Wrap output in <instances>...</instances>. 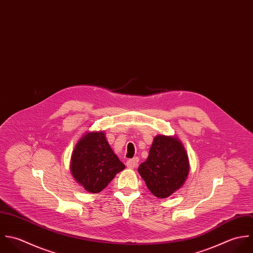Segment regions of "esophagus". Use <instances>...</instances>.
I'll list each match as a JSON object with an SVG mask.
<instances>
[{
  "label": "esophagus",
  "instance_id": "obj_1",
  "mask_svg": "<svg viewBox=\"0 0 253 253\" xmlns=\"http://www.w3.org/2000/svg\"><path fill=\"white\" fill-rule=\"evenodd\" d=\"M138 163H139V158L138 157H134L132 159H129L127 162H126V166L130 169H133V168H136L138 166Z\"/></svg>",
  "mask_w": 253,
  "mask_h": 253
}]
</instances>
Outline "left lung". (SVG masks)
Masks as SVG:
<instances>
[{"mask_svg":"<svg viewBox=\"0 0 253 253\" xmlns=\"http://www.w3.org/2000/svg\"><path fill=\"white\" fill-rule=\"evenodd\" d=\"M138 171L153 196L166 199L184 185L189 175L188 154L178 138L157 135Z\"/></svg>","mask_w":253,"mask_h":253,"instance_id":"obj_1","label":"left lung"}]
</instances>
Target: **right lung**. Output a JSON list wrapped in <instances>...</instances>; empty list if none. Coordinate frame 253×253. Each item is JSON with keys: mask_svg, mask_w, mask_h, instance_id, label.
Returning a JSON list of instances; mask_svg holds the SVG:
<instances>
[{"mask_svg": "<svg viewBox=\"0 0 253 253\" xmlns=\"http://www.w3.org/2000/svg\"><path fill=\"white\" fill-rule=\"evenodd\" d=\"M125 165L114 154L102 131L86 133L71 155L73 178L87 192H101Z\"/></svg>", "mask_w": 253, "mask_h": 253, "instance_id": "add662e5", "label": "right lung"}]
</instances>
